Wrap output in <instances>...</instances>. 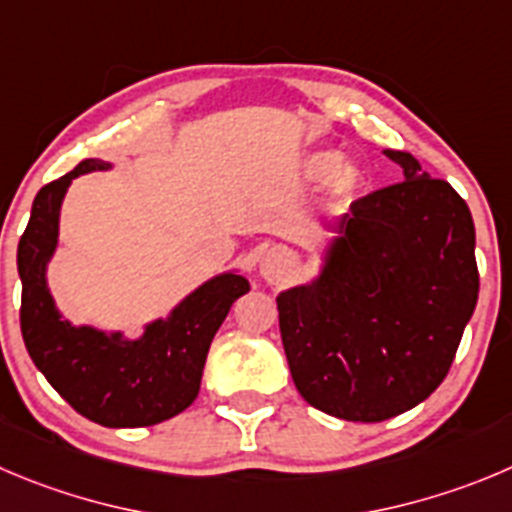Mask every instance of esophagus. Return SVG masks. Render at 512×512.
<instances>
[{
  "label": "esophagus",
  "mask_w": 512,
  "mask_h": 512,
  "mask_svg": "<svg viewBox=\"0 0 512 512\" xmlns=\"http://www.w3.org/2000/svg\"><path fill=\"white\" fill-rule=\"evenodd\" d=\"M290 265H293V260L283 247H267L260 255V275L272 285L283 283L288 278Z\"/></svg>",
  "instance_id": "esophagus-1"
}]
</instances>
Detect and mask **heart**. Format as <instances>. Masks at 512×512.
I'll return each mask as SVG.
<instances>
[{"label": "heart", "instance_id": "obj_1", "mask_svg": "<svg viewBox=\"0 0 512 512\" xmlns=\"http://www.w3.org/2000/svg\"><path fill=\"white\" fill-rule=\"evenodd\" d=\"M303 174L310 181H323L328 202L341 204L364 186V169L351 159H343L338 148H315L303 159Z\"/></svg>", "mask_w": 512, "mask_h": 512}]
</instances>
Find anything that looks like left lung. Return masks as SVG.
<instances>
[{"label": "left lung", "instance_id": "1", "mask_svg": "<svg viewBox=\"0 0 512 512\" xmlns=\"http://www.w3.org/2000/svg\"><path fill=\"white\" fill-rule=\"evenodd\" d=\"M404 181L333 222L315 278L278 295L290 374L310 407L384 422L444 381L477 305L475 224L465 199L404 151Z\"/></svg>", "mask_w": 512, "mask_h": 512}]
</instances>
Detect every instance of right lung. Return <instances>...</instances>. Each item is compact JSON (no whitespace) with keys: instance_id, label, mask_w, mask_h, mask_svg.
<instances>
[{"instance_id":"1","label":"right lung","mask_w":512,"mask_h":512,"mask_svg":"<svg viewBox=\"0 0 512 512\" xmlns=\"http://www.w3.org/2000/svg\"><path fill=\"white\" fill-rule=\"evenodd\" d=\"M111 169L108 161L85 159L37 191L17 247L19 323L35 366L75 412L113 429L151 427L197 399L214 333L250 283L237 267L219 272L181 298L166 318L146 323L136 338L70 323L47 285V265L60 240L62 199L73 179Z\"/></svg>"}]
</instances>
